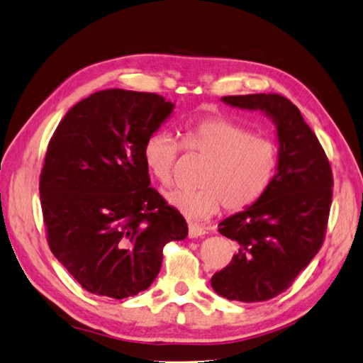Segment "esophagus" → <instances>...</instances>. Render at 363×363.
Returning a JSON list of instances; mask_svg holds the SVG:
<instances>
[{
  "label": "esophagus",
  "mask_w": 363,
  "mask_h": 363,
  "mask_svg": "<svg viewBox=\"0 0 363 363\" xmlns=\"http://www.w3.org/2000/svg\"><path fill=\"white\" fill-rule=\"evenodd\" d=\"M206 233H207L206 228H202V227H199L196 224H189V238L190 239H194V238H198V236H203Z\"/></svg>",
  "instance_id": "1"
}]
</instances>
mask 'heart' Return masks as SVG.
I'll return each instance as SVG.
<instances>
[{
	"label": "heart",
	"instance_id": "1",
	"mask_svg": "<svg viewBox=\"0 0 363 363\" xmlns=\"http://www.w3.org/2000/svg\"><path fill=\"white\" fill-rule=\"evenodd\" d=\"M189 152L206 157L199 189H178L167 194L170 206L190 219H207L220 203L228 211L244 210L261 196L277 167L276 144L253 135L244 125L225 118H207L182 133ZM181 144L167 132H155L144 144V162L164 185L173 181Z\"/></svg>",
	"mask_w": 363,
	"mask_h": 363
}]
</instances>
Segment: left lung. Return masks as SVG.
<instances>
[{"mask_svg": "<svg viewBox=\"0 0 363 363\" xmlns=\"http://www.w3.org/2000/svg\"><path fill=\"white\" fill-rule=\"evenodd\" d=\"M242 110H259L273 121L277 167L252 206L219 224L238 242V253L211 286L228 301L262 302L290 288L322 247L333 196L331 167L299 108L276 93L220 98Z\"/></svg>", "mask_w": 363, "mask_h": 363, "instance_id": "obj_1", "label": "left lung"}]
</instances>
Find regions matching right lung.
Returning a JSON list of instances; mask_svg holds the SVG:
<instances>
[{
  "label": "right lung",
  "instance_id": "obj_1",
  "mask_svg": "<svg viewBox=\"0 0 363 363\" xmlns=\"http://www.w3.org/2000/svg\"><path fill=\"white\" fill-rule=\"evenodd\" d=\"M173 108L156 93L101 90L73 106L50 139L40 179L49 247L93 294L147 290L165 244L189 235L181 213L150 187L143 155Z\"/></svg>",
  "mask_w": 363,
  "mask_h": 363
}]
</instances>
